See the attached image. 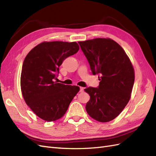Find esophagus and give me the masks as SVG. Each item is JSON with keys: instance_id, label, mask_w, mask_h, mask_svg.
I'll list each match as a JSON object with an SVG mask.
<instances>
[{"instance_id": "obj_1", "label": "esophagus", "mask_w": 156, "mask_h": 156, "mask_svg": "<svg viewBox=\"0 0 156 156\" xmlns=\"http://www.w3.org/2000/svg\"><path fill=\"white\" fill-rule=\"evenodd\" d=\"M84 91V88L83 87H80V92H83Z\"/></svg>"}]
</instances>
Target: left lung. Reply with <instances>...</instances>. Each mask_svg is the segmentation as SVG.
<instances>
[{
    "label": "left lung",
    "mask_w": 156,
    "mask_h": 156,
    "mask_svg": "<svg viewBox=\"0 0 156 156\" xmlns=\"http://www.w3.org/2000/svg\"><path fill=\"white\" fill-rule=\"evenodd\" d=\"M94 75L100 74L98 88L84 89L90 99L86 105L90 116L100 122L115 119L129 102L135 71L123 48L111 38L79 41Z\"/></svg>",
    "instance_id": "8db88e82"
}]
</instances>
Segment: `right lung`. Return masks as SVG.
<instances>
[{
  "label": "right lung",
  "instance_id": "add662e5",
  "mask_svg": "<svg viewBox=\"0 0 156 156\" xmlns=\"http://www.w3.org/2000/svg\"><path fill=\"white\" fill-rule=\"evenodd\" d=\"M79 49L77 42L44 41L26 56L21 74L22 95L41 119L53 122L62 118L79 92L77 86L54 81L63 61Z\"/></svg>",
  "mask_w": 156,
  "mask_h": 156
}]
</instances>
